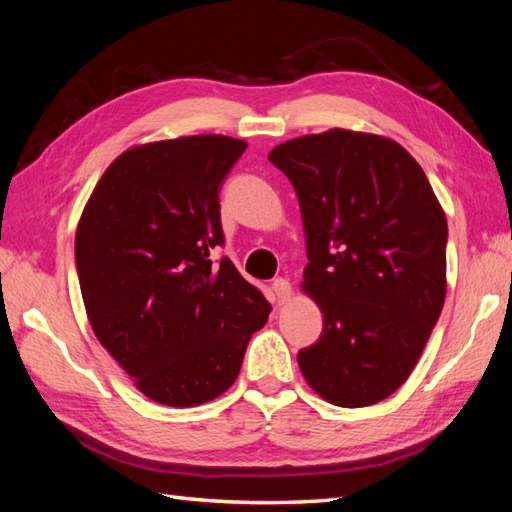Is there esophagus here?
Instances as JSON below:
<instances>
[{
  "mask_svg": "<svg viewBox=\"0 0 512 512\" xmlns=\"http://www.w3.org/2000/svg\"><path fill=\"white\" fill-rule=\"evenodd\" d=\"M273 295H275L277 303H286V301L292 297V286H290V281H288V279H284V277L275 279V281H273Z\"/></svg>",
  "mask_w": 512,
  "mask_h": 512,
  "instance_id": "esophagus-1",
  "label": "esophagus"
}]
</instances>
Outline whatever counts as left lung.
<instances>
[{
    "mask_svg": "<svg viewBox=\"0 0 512 512\" xmlns=\"http://www.w3.org/2000/svg\"><path fill=\"white\" fill-rule=\"evenodd\" d=\"M268 160L297 191L323 312L301 350L303 378L332 405L367 407L405 383L447 297V215L396 140L330 129L277 145Z\"/></svg>",
    "mask_w": 512,
    "mask_h": 512,
    "instance_id": "8db88e82",
    "label": "left lung"
}]
</instances>
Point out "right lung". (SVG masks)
Returning a JSON list of instances; mask_svg holds the SVG:
<instances>
[{
	"mask_svg": "<svg viewBox=\"0 0 512 512\" xmlns=\"http://www.w3.org/2000/svg\"><path fill=\"white\" fill-rule=\"evenodd\" d=\"M246 143L180 136L123 151L90 195L74 257L96 339L138 391L195 407L235 383L270 303L237 273L224 242L220 187Z\"/></svg>",
	"mask_w": 512,
	"mask_h": 512,
	"instance_id": "right-lung-1",
	"label": "right lung"
}]
</instances>
